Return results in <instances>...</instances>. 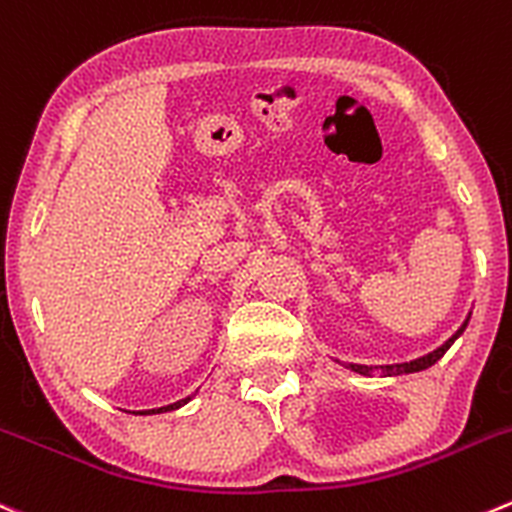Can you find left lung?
<instances>
[{"label":"left lung","instance_id":"1","mask_svg":"<svg viewBox=\"0 0 512 512\" xmlns=\"http://www.w3.org/2000/svg\"><path fill=\"white\" fill-rule=\"evenodd\" d=\"M468 320H470V315L465 317V322H463V325L458 327V332H455L453 337H448V340H445L443 345L438 347V350L428 352V355L418 357V360H410V362H398V365H380V367H370V365H347V367H350L352 372H360V375H370L372 370H380L382 375H403V372H420V370H428V367H430V365H435V362H438L440 357H443L445 352L450 350V345H453V342L458 340L460 335H463V332H465V327H468Z\"/></svg>","mask_w":512,"mask_h":512}]
</instances>
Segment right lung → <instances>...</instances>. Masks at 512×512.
Returning <instances> with one entry per match:
<instances>
[{"mask_svg":"<svg viewBox=\"0 0 512 512\" xmlns=\"http://www.w3.org/2000/svg\"><path fill=\"white\" fill-rule=\"evenodd\" d=\"M190 400H192V398H185V400H180V403H172V405H167V408H157V410H150V413L155 415V413H162V410H165V413H167V410H177V408H182V405H185V403H190ZM140 415H145V413H140Z\"/></svg>","mask_w":512,"mask_h":512,"instance_id":"right-lung-1","label":"right lung"}]
</instances>
